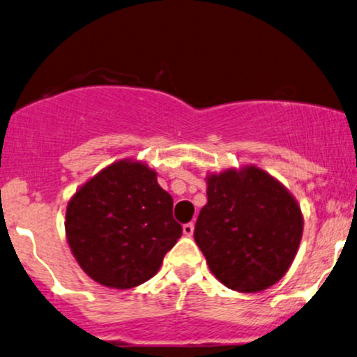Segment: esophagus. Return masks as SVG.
Instances as JSON below:
<instances>
[{
	"mask_svg": "<svg viewBox=\"0 0 357 357\" xmlns=\"http://www.w3.org/2000/svg\"><path fill=\"white\" fill-rule=\"evenodd\" d=\"M194 222H187V224H183V234L185 236H192L194 234Z\"/></svg>",
	"mask_w": 357,
	"mask_h": 357,
	"instance_id": "34e87169",
	"label": "esophagus"
}]
</instances>
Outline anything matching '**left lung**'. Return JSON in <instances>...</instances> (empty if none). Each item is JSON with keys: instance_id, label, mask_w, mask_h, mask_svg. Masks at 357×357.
I'll list each match as a JSON object with an SVG mask.
<instances>
[{"instance_id": "8db88e82", "label": "left lung", "mask_w": 357, "mask_h": 357, "mask_svg": "<svg viewBox=\"0 0 357 357\" xmlns=\"http://www.w3.org/2000/svg\"><path fill=\"white\" fill-rule=\"evenodd\" d=\"M194 239L212 275L243 294L266 290L297 255L303 218L294 195L261 168L207 175Z\"/></svg>"}]
</instances>
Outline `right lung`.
<instances>
[{
	"mask_svg": "<svg viewBox=\"0 0 357 357\" xmlns=\"http://www.w3.org/2000/svg\"><path fill=\"white\" fill-rule=\"evenodd\" d=\"M174 199L146 163L119 160L74 194L66 234L79 266L104 287L126 290L157 275L182 236Z\"/></svg>",
	"mask_w": 357,
	"mask_h": 357,
	"instance_id": "obj_1",
	"label": "right lung"
}]
</instances>
